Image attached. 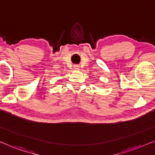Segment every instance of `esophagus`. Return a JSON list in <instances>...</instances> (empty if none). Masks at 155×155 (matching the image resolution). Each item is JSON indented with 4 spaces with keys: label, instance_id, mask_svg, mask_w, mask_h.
<instances>
[{
    "label": "esophagus",
    "instance_id": "esophagus-1",
    "mask_svg": "<svg viewBox=\"0 0 155 155\" xmlns=\"http://www.w3.org/2000/svg\"><path fill=\"white\" fill-rule=\"evenodd\" d=\"M79 66H78V65H74V69L78 70V69H79Z\"/></svg>",
    "mask_w": 155,
    "mask_h": 155
}]
</instances>
